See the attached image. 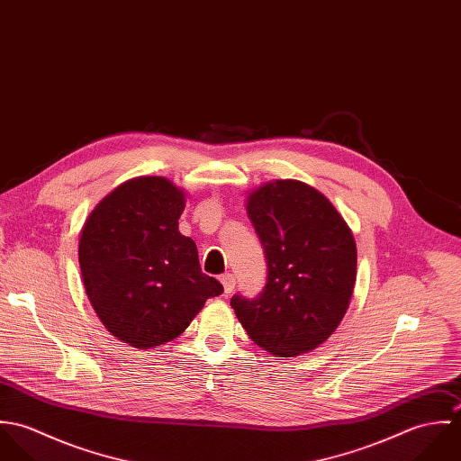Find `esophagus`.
<instances>
[{"label": "esophagus", "mask_w": 461, "mask_h": 461, "mask_svg": "<svg viewBox=\"0 0 461 461\" xmlns=\"http://www.w3.org/2000/svg\"><path fill=\"white\" fill-rule=\"evenodd\" d=\"M220 282H221V285H223V291H225L227 294L234 291V285H236V278H234V275H232V273H223V275L220 276Z\"/></svg>", "instance_id": "1"}]
</instances>
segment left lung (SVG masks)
Here are the masks:
<instances>
[{"label": "left lung", "instance_id": "left-lung-1", "mask_svg": "<svg viewBox=\"0 0 461 461\" xmlns=\"http://www.w3.org/2000/svg\"><path fill=\"white\" fill-rule=\"evenodd\" d=\"M263 243L267 278L256 298L230 305L249 337L282 358L309 353L342 321L357 278V245L333 203L316 188L271 181L247 198Z\"/></svg>", "mask_w": 461, "mask_h": 461}]
</instances>
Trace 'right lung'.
I'll return each mask as SVG.
<instances>
[{"label":"right lung","mask_w":461,"mask_h":461,"mask_svg":"<svg viewBox=\"0 0 461 461\" xmlns=\"http://www.w3.org/2000/svg\"><path fill=\"white\" fill-rule=\"evenodd\" d=\"M185 192L165 177L117 186L88 214L79 238L86 296L112 335L149 349L181 335L221 284L179 232Z\"/></svg>","instance_id":"add662e5"}]
</instances>
